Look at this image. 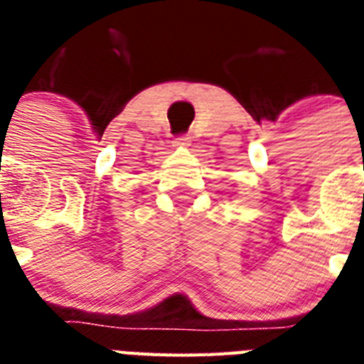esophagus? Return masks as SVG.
Returning a JSON list of instances; mask_svg holds the SVG:
<instances>
[{
	"instance_id": "34e87169",
	"label": "esophagus",
	"mask_w": 364,
	"mask_h": 364,
	"mask_svg": "<svg viewBox=\"0 0 364 364\" xmlns=\"http://www.w3.org/2000/svg\"><path fill=\"white\" fill-rule=\"evenodd\" d=\"M171 143H173V147H188V145H191V137L188 136L176 137Z\"/></svg>"
}]
</instances>
